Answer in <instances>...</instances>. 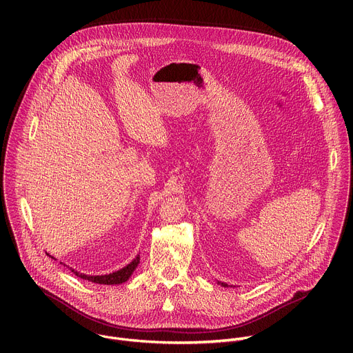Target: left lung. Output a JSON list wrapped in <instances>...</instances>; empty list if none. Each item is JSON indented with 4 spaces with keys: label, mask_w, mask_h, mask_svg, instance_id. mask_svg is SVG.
<instances>
[{
    "label": "left lung",
    "mask_w": 353,
    "mask_h": 353,
    "mask_svg": "<svg viewBox=\"0 0 353 353\" xmlns=\"http://www.w3.org/2000/svg\"><path fill=\"white\" fill-rule=\"evenodd\" d=\"M47 254V253H46ZM48 256V254H47ZM52 257V256H50ZM52 259H54V257H52ZM138 263H139V259H137V260H134L131 264H128L127 267H124L123 270H120V271H117V272H112V274H109V275H85V274H79L78 271H75V270H71L77 276H79V278H82V279H88V281H90V282H94V283H103V285H119V283H123V282H127L128 281V278L131 276V274L134 272V270L137 268V265H138Z\"/></svg>",
    "instance_id": "left-lung-1"
}]
</instances>
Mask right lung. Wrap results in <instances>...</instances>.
<instances>
[{
	"label": "right lung",
	"mask_w": 353,
	"mask_h": 353,
	"mask_svg": "<svg viewBox=\"0 0 353 353\" xmlns=\"http://www.w3.org/2000/svg\"><path fill=\"white\" fill-rule=\"evenodd\" d=\"M225 286H226V285H225Z\"/></svg>",
	"instance_id": "obj_1"
}]
</instances>
